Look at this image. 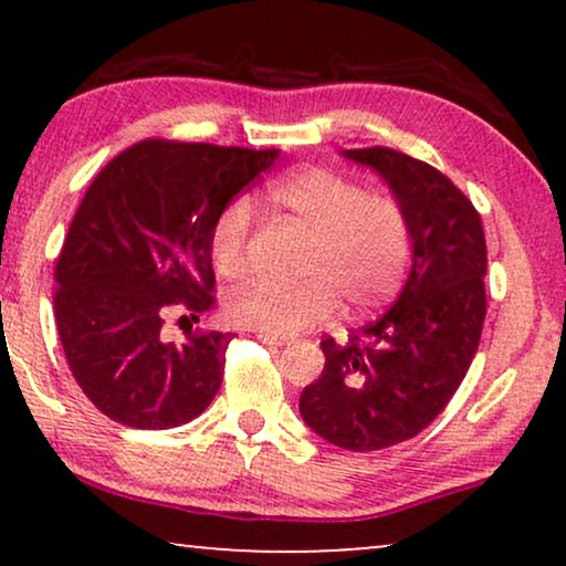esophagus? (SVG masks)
Segmentation results:
<instances>
[{
    "label": "esophagus",
    "instance_id": "esophagus-1",
    "mask_svg": "<svg viewBox=\"0 0 566 566\" xmlns=\"http://www.w3.org/2000/svg\"><path fill=\"white\" fill-rule=\"evenodd\" d=\"M258 339L265 345H273V347H283V345H291L289 337H277V335H268V332H258Z\"/></svg>",
    "mask_w": 566,
    "mask_h": 566
}]
</instances>
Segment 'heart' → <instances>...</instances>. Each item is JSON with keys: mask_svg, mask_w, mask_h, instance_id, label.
<instances>
[{"mask_svg": "<svg viewBox=\"0 0 566 566\" xmlns=\"http://www.w3.org/2000/svg\"><path fill=\"white\" fill-rule=\"evenodd\" d=\"M275 216L308 237L293 285L265 277L239 285L223 301L231 324L268 335H298L329 322L343 304L347 316H368L401 291L412 262V223L391 196L368 192L350 177L308 167L277 177L265 188ZM252 211L229 203L211 227V262L221 277L250 265Z\"/></svg>", "mask_w": 566, "mask_h": 566, "instance_id": "obj_1", "label": "heart"}]
</instances>
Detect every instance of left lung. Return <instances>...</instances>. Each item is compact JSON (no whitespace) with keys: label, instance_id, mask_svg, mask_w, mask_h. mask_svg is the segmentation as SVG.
Segmentation results:
<instances>
[{"label":"left lung","instance_id":"1","mask_svg":"<svg viewBox=\"0 0 566 566\" xmlns=\"http://www.w3.org/2000/svg\"><path fill=\"white\" fill-rule=\"evenodd\" d=\"M343 154L376 169L412 223L399 298L345 345L322 339L324 370L298 399L316 436L366 453L415 438L461 386L486 314V242L476 208L436 167L386 146Z\"/></svg>","mask_w":566,"mask_h":566}]
</instances>
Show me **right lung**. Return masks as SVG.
<instances>
[{
  "label": "right lung",
  "instance_id": "add662e5",
  "mask_svg": "<svg viewBox=\"0 0 566 566\" xmlns=\"http://www.w3.org/2000/svg\"><path fill=\"white\" fill-rule=\"evenodd\" d=\"M277 154L146 138L84 192L56 260L53 314L76 384L111 420L167 430L213 401L229 332L167 343L161 327L213 306L216 216Z\"/></svg>",
  "mask_w": 566,
  "mask_h": 566
}]
</instances>
